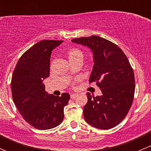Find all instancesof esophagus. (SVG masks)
<instances>
[{"label":"esophagus","instance_id":"esophagus-1","mask_svg":"<svg viewBox=\"0 0 151 151\" xmlns=\"http://www.w3.org/2000/svg\"><path fill=\"white\" fill-rule=\"evenodd\" d=\"M77 94H76V93H71V95H70V96H71V99H74L77 97Z\"/></svg>","mask_w":151,"mask_h":151}]
</instances>
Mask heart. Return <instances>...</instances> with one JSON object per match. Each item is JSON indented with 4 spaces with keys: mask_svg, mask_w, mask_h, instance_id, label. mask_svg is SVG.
Segmentation results:
<instances>
[{
    "mask_svg": "<svg viewBox=\"0 0 151 151\" xmlns=\"http://www.w3.org/2000/svg\"><path fill=\"white\" fill-rule=\"evenodd\" d=\"M67 57H68V60H71L78 55H83L82 52L80 50L77 48H71L67 51Z\"/></svg>",
    "mask_w": 151,
    "mask_h": 151,
    "instance_id": "obj_1",
    "label": "heart"
}]
</instances>
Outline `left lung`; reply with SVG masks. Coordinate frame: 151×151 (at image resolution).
<instances>
[{"label":"left lung","instance_id":"8db88e82","mask_svg":"<svg viewBox=\"0 0 151 151\" xmlns=\"http://www.w3.org/2000/svg\"><path fill=\"white\" fill-rule=\"evenodd\" d=\"M91 49L94 65L90 83H96L101 96L87 93L83 109L85 121L93 127L109 129L127 115L134 96V74L127 57L118 45L98 36L71 39Z\"/></svg>","mask_w":151,"mask_h":151}]
</instances>
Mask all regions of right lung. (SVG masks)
Segmentation results:
<instances>
[{"label":"right lung","instance_id":"obj_1","mask_svg":"<svg viewBox=\"0 0 151 151\" xmlns=\"http://www.w3.org/2000/svg\"><path fill=\"white\" fill-rule=\"evenodd\" d=\"M63 40H42L22 54L17 63L11 82L12 99L26 122L40 130L56 127L64 117L63 108L70 95H48L43 80L50 75L52 50Z\"/></svg>","mask_w":151,"mask_h":151}]
</instances>
